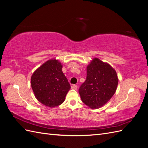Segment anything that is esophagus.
I'll return each mask as SVG.
<instances>
[{"label": "esophagus", "instance_id": "1", "mask_svg": "<svg viewBox=\"0 0 148 148\" xmlns=\"http://www.w3.org/2000/svg\"><path fill=\"white\" fill-rule=\"evenodd\" d=\"M77 88H78V86H77V85H76V84H73V85H72V86H71V88L72 89H77Z\"/></svg>", "mask_w": 148, "mask_h": 148}]
</instances>
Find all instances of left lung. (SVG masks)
<instances>
[{"label":"left lung","instance_id":"8db88e82","mask_svg":"<svg viewBox=\"0 0 148 148\" xmlns=\"http://www.w3.org/2000/svg\"><path fill=\"white\" fill-rule=\"evenodd\" d=\"M86 79L79 89L82 101L91 109L102 107L114 96L119 79L108 63L94 58L86 68Z\"/></svg>","mask_w":148,"mask_h":148}]
</instances>
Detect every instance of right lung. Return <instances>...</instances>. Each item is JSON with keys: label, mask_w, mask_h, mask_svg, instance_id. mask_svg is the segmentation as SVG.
Instances as JSON below:
<instances>
[{"label": "right lung", "mask_w": 148, "mask_h": 148, "mask_svg": "<svg viewBox=\"0 0 148 148\" xmlns=\"http://www.w3.org/2000/svg\"><path fill=\"white\" fill-rule=\"evenodd\" d=\"M62 66L59 60H49L31 76V85L34 96L46 106L54 107L62 104L71 88Z\"/></svg>", "instance_id": "1"}]
</instances>
